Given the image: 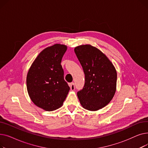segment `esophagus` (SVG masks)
<instances>
[{"label": "esophagus", "instance_id": "34e87169", "mask_svg": "<svg viewBox=\"0 0 148 148\" xmlns=\"http://www.w3.org/2000/svg\"><path fill=\"white\" fill-rule=\"evenodd\" d=\"M69 87L70 89H71V90H74L75 89V86H74V83H71L69 84Z\"/></svg>", "mask_w": 148, "mask_h": 148}]
</instances>
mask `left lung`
<instances>
[{"label": "left lung", "mask_w": 148, "mask_h": 148, "mask_svg": "<svg viewBox=\"0 0 148 148\" xmlns=\"http://www.w3.org/2000/svg\"><path fill=\"white\" fill-rule=\"evenodd\" d=\"M74 51L85 75L83 89L77 92L82 106L97 111L106 106L116 90L117 72L106 54L90 44L76 47Z\"/></svg>", "instance_id": "left-lung-1"}]
</instances>
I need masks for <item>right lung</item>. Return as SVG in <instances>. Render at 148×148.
<instances>
[{
    "label": "right lung",
    "instance_id": "1",
    "mask_svg": "<svg viewBox=\"0 0 148 148\" xmlns=\"http://www.w3.org/2000/svg\"><path fill=\"white\" fill-rule=\"evenodd\" d=\"M66 50L64 44L47 47L38 54L28 71L26 86L29 96L35 106L45 111L60 108L69 90L60 65Z\"/></svg>",
    "mask_w": 148,
    "mask_h": 148
}]
</instances>
